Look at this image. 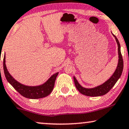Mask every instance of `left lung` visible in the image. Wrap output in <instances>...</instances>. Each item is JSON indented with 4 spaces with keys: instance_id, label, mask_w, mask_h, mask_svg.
Segmentation results:
<instances>
[{
    "instance_id": "obj_1",
    "label": "left lung",
    "mask_w": 129,
    "mask_h": 129,
    "mask_svg": "<svg viewBox=\"0 0 129 129\" xmlns=\"http://www.w3.org/2000/svg\"><path fill=\"white\" fill-rule=\"evenodd\" d=\"M113 35V34H112ZM113 36L115 37V40L117 41V44H118V55H119V60H118V64L117 66V69L115 70L114 74L112 75V76L109 78L107 81H106L104 84H102L99 86L95 87L93 88H85L79 85L77 80L75 77H74V83L75 85L76 88L77 90L80 92L82 94L85 95V96H91V97H96L105 95V94L110 91V90L114 85H115L117 82L118 79L120 78V77L121 75L122 72L123 70V57H122L121 53L120 50V42L117 39V37L113 35Z\"/></svg>"
}]
</instances>
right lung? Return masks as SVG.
I'll use <instances>...</instances> for the list:
<instances>
[{
    "mask_svg": "<svg viewBox=\"0 0 129 129\" xmlns=\"http://www.w3.org/2000/svg\"><path fill=\"white\" fill-rule=\"evenodd\" d=\"M4 70L6 79L12 87L21 95L28 99H40L48 96L53 90L56 77L58 72L53 75L45 84L36 87H29L24 85L15 80L6 69L5 64V56L4 58Z\"/></svg>",
    "mask_w": 129,
    "mask_h": 129,
    "instance_id": "obj_1",
    "label": "right lung"
}]
</instances>
